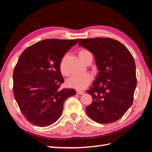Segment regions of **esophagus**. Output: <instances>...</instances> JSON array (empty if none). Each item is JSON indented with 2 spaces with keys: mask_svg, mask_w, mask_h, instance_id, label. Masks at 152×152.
<instances>
[{
  "mask_svg": "<svg viewBox=\"0 0 152 152\" xmlns=\"http://www.w3.org/2000/svg\"><path fill=\"white\" fill-rule=\"evenodd\" d=\"M76 92H77V94L79 95H82V94H84V91H81V90H77Z\"/></svg>",
  "mask_w": 152,
  "mask_h": 152,
  "instance_id": "esophagus-1",
  "label": "esophagus"
}]
</instances>
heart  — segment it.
Listing matches in <instances>:
<instances>
[{
    "mask_svg": "<svg viewBox=\"0 0 152 152\" xmlns=\"http://www.w3.org/2000/svg\"><path fill=\"white\" fill-rule=\"evenodd\" d=\"M79 56L80 60L84 64L89 60L92 61L93 59V54L89 50L86 49H81L79 53ZM60 72L64 75H66V72L65 69V58H63L59 65ZM92 80V76L88 73H83V74L73 75L67 80V85L70 87L77 89H83L88 86Z\"/></svg>",
    "mask_w": 152,
    "mask_h": 152,
    "instance_id": "b5f03b06",
    "label": "heart"
}]
</instances>
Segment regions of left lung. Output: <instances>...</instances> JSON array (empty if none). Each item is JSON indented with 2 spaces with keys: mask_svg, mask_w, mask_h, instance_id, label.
I'll use <instances>...</instances> for the list:
<instances>
[{
  "mask_svg": "<svg viewBox=\"0 0 152 152\" xmlns=\"http://www.w3.org/2000/svg\"><path fill=\"white\" fill-rule=\"evenodd\" d=\"M78 44L93 54L99 70L93 87L87 91L93 102L86 112L98 123L115 122L133 102L137 85L134 59L125 45L115 39H80Z\"/></svg>",
  "mask_w": 152,
  "mask_h": 152,
  "instance_id": "left-lung-1",
  "label": "left lung"
}]
</instances>
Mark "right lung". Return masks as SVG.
Segmentation results:
<instances>
[{"mask_svg":"<svg viewBox=\"0 0 152 152\" xmlns=\"http://www.w3.org/2000/svg\"><path fill=\"white\" fill-rule=\"evenodd\" d=\"M75 40L45 39L27 48L13 72V93L26 120L47 127L61 117L66 99L73 89H60L64 79L59 65L65 54L78 42Z\"/></svg>","mask_w":152,"mask_h":152,"instance_id":"add662e5","label":"right lung"}]
</instances>
